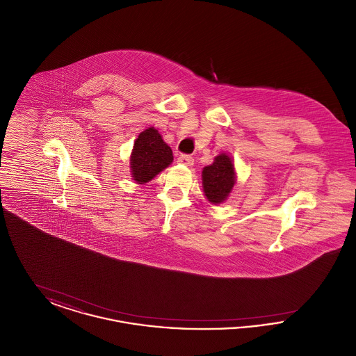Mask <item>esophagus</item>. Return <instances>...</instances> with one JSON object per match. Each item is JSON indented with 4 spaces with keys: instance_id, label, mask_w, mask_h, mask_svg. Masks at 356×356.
Listing matches in <instances>:
<instances>
[{
    "instance_id": "esophagus-1",
    "label": "esophagus",
    "mask_w": 356,
    "mask_h": 356,
    "mask_svg": "<svg viewBox=\"0 0 356 356\" xmlns=\"http://www.w3.org/2000/svg\"><path fill=\"white\" fill-rule=\"evenodd\" d=\"M177 163L186 165V167H191V165H193V157L189 154H180L177 157Z\"/></svg>"
}]
</instances>
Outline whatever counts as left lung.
Returning <instances> with one entry per match:
<instances>
[{"mask_svg": "<svg viewBox=\"0 0 356 356\" xmlns=\"http://www.w3.org/2000/svg\"><path fill=\"white\" fill-rule=\"evenodd\" d=\"M235 184V170L231 157L219 154L215 161L203 170L204 193L208 202L220 204L227 199Z\"/></svg>", "mask_w": 356, "mask_h": 356, "instance_id": "obj_1", "label": "left lung"}]
</instances>
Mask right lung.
<instances>
[{
    "mask_svg": "<svg viewBox=\"0 0 356 356\" xmlns=\"http://www.w3.org/2000/svg\"><path fill=\"white\" fill-rule=\"evenodd\" d=\"M173 154L154 128H148L136 138L131 156V168L134 180L138 184L148 183L153 177L170 165Z\"/></svg>",
    "mask_w": 356,
    "mask_h": 356,
    "instance_id": "add662e5",
    "label": "right lung"
}]
</instances>
